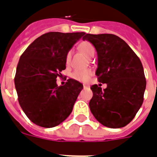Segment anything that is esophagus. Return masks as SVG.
<instances>
[{
	"label": "esophagus",
	"instance_id": "esophagus-1",
	"mask_svg": "<svg viewBox=\"0 0 157 157\" xmlns=\"http://www.w3.org/2000/svg\"><path fill=\"white\" fill-rule=\"evenodd\" d=\"M83 86H84V88H86V87H88V86H87V85H84Z\"/></svg>",
	"mask_w": 157,
	"mask_h": 157
}]
</instances>
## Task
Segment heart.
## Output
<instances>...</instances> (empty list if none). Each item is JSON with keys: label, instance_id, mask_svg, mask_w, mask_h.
<instances>
[{"label": "heart", "instance_id": "heart-1", "mask_svg": "<svg viewBox=\"0 0 157 157\" xmlns=\"http://www.w3.org/2000/svg\"><path fill=\"white\" fill-rule=\"evenodd\" d=\"M79 49L82 53H83L86 57H92L94 55L95 50H94V46L92 45L90 42L85 41L81 43L79 45ZM71 51H68L66 54V63L69 64L71 61ZM91 76V71L90 70H77L75 71L71 76L72 78L76 80V81H82V82H86L90 79V76Z\"/></svg>", "mask_w": 157, "mask_h": 157}]
</instances>
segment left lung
Masks as SVG:
<instances>
[{
	"instance_id": "left-lung-1",
	"label": "left lung",
	"mask_w": 157,
	"mask_h": 157,
	"mask_svg": "<svg viewBox=\"0 0 157 157\" xmlns=\"http://www.w3.org/2000/svg\"><path fill=\"white\" fill-rule=\"evenodd\" d=\"M83 40L96 49L98 81L107 84L102 90L90 86L93 97L89 105L92 114L104 126L125 127L133 119L143 102L146 81L143 67L125 41L110 33H86Z\"/></svg>"
}]
</instances>
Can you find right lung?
<instances>
[{
	"label": "right lung",
	"mask_w": 157,
	"mask_h": 157,
	"mask_svg": "<svg viewBox=\"0 0 157 157\" xmlns=\"http://www.w3.org/2000/svg\"><path fill=\"white\" fill-rule=\"evenodd\" d=\"M86 34L49 32L34 40L20 56L15 86L18 100L26 116L36 125L52 128L72 111L83 85L68 79L58 86L57 77L66 69V54Z\"/></svg>",
	"instance_id": "right-lung-1"
}]
</instances>
